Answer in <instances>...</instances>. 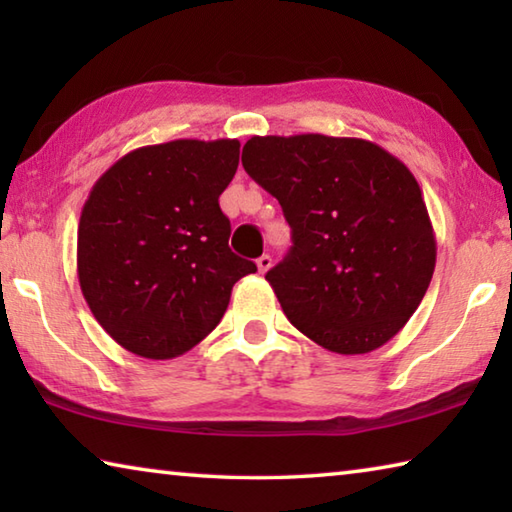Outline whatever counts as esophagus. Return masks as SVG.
I'll list each match as a JSON object with an SVG mask.
<instances>
[{"label":"esophagus","instance_id":"obj_1","mask_svg":"<svg viewBox=\"0 0 512 512\" xmlns=\"http://www.w3.org/2000/svg\"><path fill=\"white\" fill-rule=\"evenodd\" d=\"M273 266V257L271 255H262V257H259L257 259V268H259V273H266L268 271V268H271Z\"/></svg>","mask_w":512,"mask_h":512}]
</instances>
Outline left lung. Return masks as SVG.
I'll list each match as a JSON object with an SVG mask.
<instances>
[{"label": "left lung", "mask_w": 512, "mask_h": 512, "mask_svg": "<svg viewBox=\"0 0 512 512\" xmlns=\"http://www.w3.org/2000/svg\"><path fill=\"white\" fill-rule=\"evenodd\" d=\"M241 164L275 196L293 246L266 273L293 327L336 354L381 348L406 325L436 268L422 189L359 137H250Z\"/></svg>", "instance_id": "left-lung-1"}]
</instances>
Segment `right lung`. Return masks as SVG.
<instances>
[{"mask_svg": "<svg viewBox=\"0 0 512 512\" xmlns=\"http://www.w3.org/2000/svg\"><path fill=\"white\" fill-rule=\"evenodd\" d=\"M237 140H173L126 153L94 183L79 221L83 298L121 348L173 359L221 323L235 282L257 266L228 246L219 196Z\"/></svg>", "mask_w": 512, "mask_h": 512, "instance_id": "obj_1", "label": "right lung"}]
</instances>
